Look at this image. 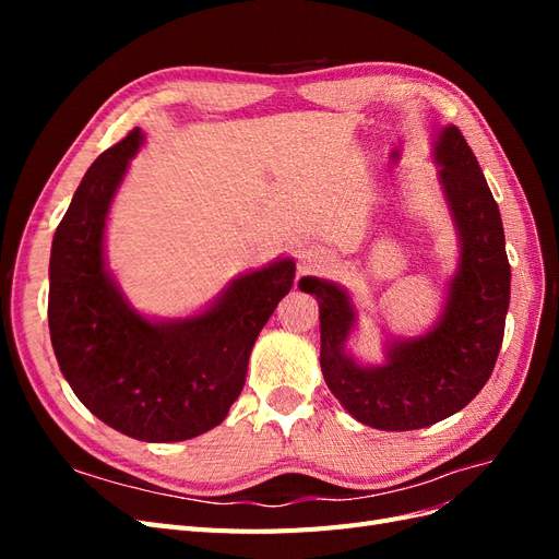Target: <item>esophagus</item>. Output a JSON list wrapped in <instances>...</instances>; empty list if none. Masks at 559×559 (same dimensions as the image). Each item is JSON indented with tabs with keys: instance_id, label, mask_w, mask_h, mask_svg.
I'll return each instance as SVG.
<instances>
[{
	"instance_id": "34e87169",
	"label": "esophagus",
	"mask_w": 559,
	"mask_h": 559,
	"mask_svg": "<svg viewBox=\"0 0 559 559\" xmlns=\"http://www.w3.org/2000/svg\"><path fill=\"white\" fill-rule=\"evenodd\" d=\"M329 263H331V257L326 249L308 247L298 253V275H317L321 270H326Z\"/></svg>"
}]
</instances>
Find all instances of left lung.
I'll return each instance as SVG.
<instances>
[{
    "mask_svg": "<svg viewBox=\"0 0 559 559\" xmlns=\"http://www.w3.org/2000/svg\"><path fill=\"white\" fill-rule=\"evenodd\" d=\"M431 158L460 257L441 314L425 333L386 337L382 361L364 364L349 349L359 319L349 292L319 277L298 282L319 302V364L329 389L354 419L382 431L431 427L476 399L492 376L511 302L499 205L464 134L438 128Z\"/></svg>",
    "mask_w": 559,
    "mask_h": 559,
    "instance_id": "obj_1",
    "label": "left lung"
}]
</instances>
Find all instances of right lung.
Returning <instances> with one entry per match:
<instances>
[{"instance_id":"1","label":"right lung","mask_w":559,"mask_h":559,"mask_svg":"<svg viewBox=\"0 0 559 559\" xmlns=\"http://www.w3.org/2000/svg\"><path fill=\"white\" fill-rule=\"evenodd\" d=\"M142 144L134 128L81 179L50 247L48 329L64 380L97 419L144 443H177L226 419L253 343L292 292L296 263L280 257L249 270L193 314H142L105 247L111 202Z\"/></svg>"}]
</instances>
